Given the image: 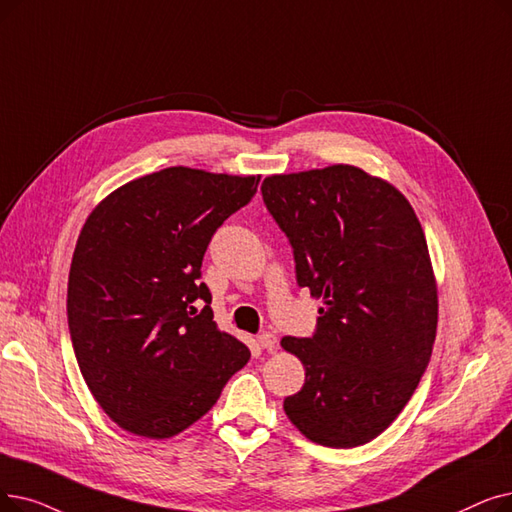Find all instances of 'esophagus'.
<instances>
[{
  "instance_id": "34e87169",
  "label": "esophagus",
  "mask_w": 512,
  "mask_h": 512,
  "mask_svg": "<svg viewBox=\"0 0 512 512\" xmlns=\"http://www.w3.org/2000/svg\"><path fill=\"white\" fill-rule=\"evenodd\" d=\"M257 343L261 349H268V351H274L276 349V335H272V332H261V335L257 337Z\"/></svg>"
}]
</instances>
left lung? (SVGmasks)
Instances as JSON below:
<instances>
[{
    "label": "left lung",
    "mask_w": 512,
    "mask_h": 512,
    "mask_svg": "<svg viewBox=\"0 0 512 512\" xmlns=\"http://www.w3.org/2000/svg\"><path fill=\"white\" fill-rule=\"evenodd\" d=\"M286 234L299 286L322 299L314 337L280 345L305 366L284 412L314 443L364 446L381 435L427 370L437 332V284L408 198L353 165L261 184Z\"/></svg>",
    "instance_id": "obj_1"
}]
</instances>
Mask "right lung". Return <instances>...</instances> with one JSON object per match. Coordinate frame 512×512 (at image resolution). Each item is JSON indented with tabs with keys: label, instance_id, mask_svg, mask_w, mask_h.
<instances>
[{
	"label": "right lung",
	"instance_id": "right-lung-1",
	"mask_svg": "<svg viewBox=\"0 0 512 512\" xmlns=\"http://www.w3.org/2000/svg\"><path fill=\"white\" fill-rule=\"evenodd\" d=\"M257 184L259 175L167 167L110 192L85 219L66 314L83 379L121 429L182 433L249 362V347L213 322L201 265Z\"/></svg>",
	"mask_w": 512,
	"mask_h": 512
}]
</instances>
